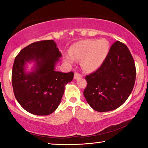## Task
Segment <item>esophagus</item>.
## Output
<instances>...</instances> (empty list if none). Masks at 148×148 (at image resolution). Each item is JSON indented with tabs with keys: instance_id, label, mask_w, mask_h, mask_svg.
Wrapping results in <instances>:
<instances>
[{
	"instance_id": "obj_1",
	"label": "esophagus",
	"mask_w": 148,
	"mask_h": 148,
	"mask_svg": "<svg viewBox=\"0 0 148 148\" xmlns=\"http://www.w3.org/2000/svg\"><path fill=\"white\" fill-rule=\"evenodd\" d=\"M82 77V75L81 74H79L77 73V72H75L74 73V80H76V79H78L79 78H81Z\"/></svg>"
}]
</instances>
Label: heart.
Returning a JSON list of instances; mask_svg holds the SVG:
<instances>
[{
	"label": "heart",
	"instance_id": "b5f03b06",
	"mask_svg": "<svg viewBox=\"0 0 148 148\" xmlns=\"http://www.w3.org/2000/svg\"><path fill=\"white\" fill-rule=\"evenodd\" d=\"M109 49V43L106 39H86L72 45L69 54L64 56V60L70 65L74 63V60H80L81 68L84 71L92 72L102 66Z\"/></svg>",
	"mask_w": 148,
	"mask_h": 148
}]
</instances>
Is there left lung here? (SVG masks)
Wrapping results in <instances>:
<instances>
[{"label":"left lung","instance_id":"left-lung-1","mask_svg":"<svg viewBox=\"0 0 148 148\" xmlns=\"http://www.w3.org/2000/svg\"><path fill=\"white\" fill-rule=\"evenodd\" d=\"M136 76V65L130 51L124 43L116 41L101 67L85 78V99L97 111L115 110L130 97Z\"/></svg>","mask_w":148,"mask_h":148}]
</instances>
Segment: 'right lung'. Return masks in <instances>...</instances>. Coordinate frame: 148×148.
<instances>
[{
    "label": "right lung",
    "instance_id": "1",
    "mask_svg": "<svg viewBox=\"0 0 148 148\" xmlns=\"http://www.w3.org/2000/svg\"><path fill=\"white\" fill-rule=\"evenodd\" d=\"M62 53L53 40L37 41L21 50L12 71L14 95L20 105L35 115H47L59 106L74 73L58 72ZM29 64L33 66L29 70Z\"/></svg>",
    "mask_w": 148,
    "mask_h": 148
}]
</instances>
